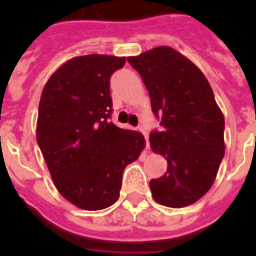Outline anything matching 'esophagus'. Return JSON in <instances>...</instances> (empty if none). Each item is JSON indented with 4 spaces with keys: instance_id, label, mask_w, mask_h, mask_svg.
Masks as SVG:
<instances>
[{
    "instance_id": "esophagus-1",
    "label": "esophagus",
    "mask_w": 256,
    "mask_h": 256,
    "mask_svg": "<svg viewBox=\"0 0 256 256\" xmlns=\"http://www.w3.org/2000/svg\"><path fill=\"white\" fill-rule=\"evenodd\" d=\"M138 130H140L142 134H144V140H146V150L148 148V126L146 124H140V126H138Z\"/></svg>"
}]
</instances>
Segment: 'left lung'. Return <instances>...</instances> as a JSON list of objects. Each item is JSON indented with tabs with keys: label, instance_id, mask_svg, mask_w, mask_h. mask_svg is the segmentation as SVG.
Instances as JSON below:
<instances>
[{
	"label": "left lung",
	"instance_id": "left-lung-1",
	"mask_svg": "<svg viewBox=\"0 0 256 256\" xmlns=\"http://www.w3.org/2000/svg\"><path fill=\"white\" fill-rule=\"evenodd\" d=\"M128 64L148 90L160 130L150 144L168 160V171L150 180L152 198L168 207L192 204L210 190L224 156V118L203 73L168 46H160Z\"/></svg>",
	"mask_w": 256,
	"mask_h": 256
}]
</instances>
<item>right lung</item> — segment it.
Returning a JSON list of instances; mask_svg holds the SVG:
<instances>
[{
  "instance_id": "1",
  "label": "right lung",
  "mask_w": 256,
  "mask_h": 256,
  "mask_svg": "<svg viewBox=\"0 0 256 256\" xmlns=\"http://www.w3.org/2000/svg\"><path fill=\"white\" fill-rule=\"evenodd\" d=\"M124 62L102 54L76 57L42 90L38 146L57 190L84 210H102L118 200L124 168L144 148L140 132L110 122V78Z\"/></svg>"
}]
</instances>
